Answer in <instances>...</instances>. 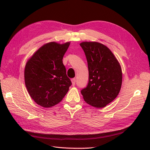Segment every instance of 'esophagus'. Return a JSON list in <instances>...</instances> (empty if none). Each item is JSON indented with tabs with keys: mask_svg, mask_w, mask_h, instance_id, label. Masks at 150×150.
<instances>
[{
	"mask_svg": "<svg viewBox=\"0 0 150 150\" xmlns=\"http://www.w3.org/2000/svg\"><path fill=\"white\" fill-rule=\"evenodd\" d=\"M71 82H72V86H74L75 84H76V78H73L71 79Z\"/></svg>",
	"mask_w": 150,
	"mask_h": 150,
	"instance_id": "esophagus-1",
	"label": "esophagus"
}]
</instances>
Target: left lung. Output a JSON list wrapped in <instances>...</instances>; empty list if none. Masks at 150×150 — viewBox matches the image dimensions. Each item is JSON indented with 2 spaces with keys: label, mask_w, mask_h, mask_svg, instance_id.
<instances>
[{
  "label": "left lung",
  "mask_w": 150,
  "mask_h": 150,
  "mask_svg": "<svg viewBox=\"0 0 150 150\" xmlns=\"http://www.w3.org/2000/svg\"><path fill=\"white\" fill-rule=\"evenodd\" d=\"M85 53L89 71L87 87L81 90L89 105L103 108L118 95L122 84V70L111 50L97 42L80 44Z\"/></svg>",
  "instance_id": "1"
}]
</instances>
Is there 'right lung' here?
<instances>
[{"label":"right lung","instance_id":"1","mask_svg":"<svg viewBox=\"0 0 150 150\" xmlns=\"http://www.w3.org/2000/svg\"><path fill=\"white\" fill-rule=\"evenodd\" d=\"M70 42L45 44L27 62L24 70L26 88L39 105L50 108L60 103L72 84L62 58Z\"/></svg>","mask_w":150,"mask_h":150}]
</instances>
